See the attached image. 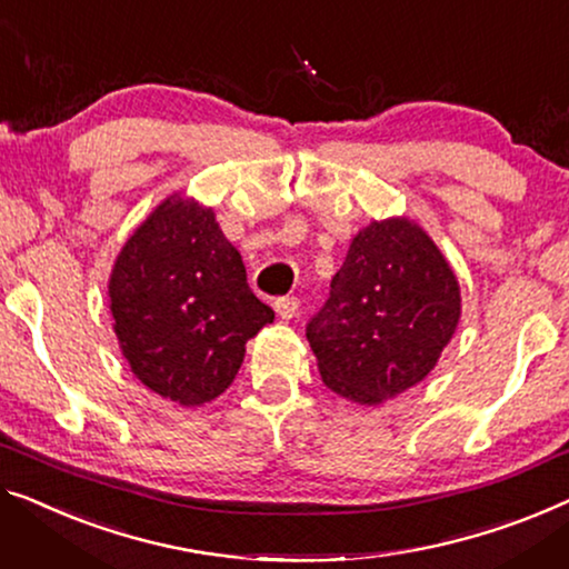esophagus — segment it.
Masks as SVG:
<instances>
[{
    "label": "esophagus",
    "mask_w": 569,
    "mask_h": 569,
    "mask_svg": "<svg viewBox=\"0 0 569 569\" xmlns=\"http://www.w3.org/2000/svg\"><path fill=\"white\" fill-rule=\"evenodd\" d=\"M299 307H301V301L296 299V296H283V299L273 301V309L281 319H293L296 313H299Z\"/></svg>",
    "instance_id": "obj_1"
}]
</instances>
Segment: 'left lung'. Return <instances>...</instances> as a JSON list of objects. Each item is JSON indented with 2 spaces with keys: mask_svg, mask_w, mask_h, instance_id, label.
Returning a JSON list of instances; mask_svg holds the SVG:
<instances>
[{
  "mask_svg": "<svg viewBox=\"0 0 569 569\" xmlns=\"http://www.w3.org/2000/svg\"><path fill=\"white\" fill-rule=\"evenodd\" d=\"M460 311L442 252L419 224L393 217L355 234L307 339L327 388L376 406L435 370Z\"/></svg>",
  "mask_w": 569,
  "mask_h": 569,
  "instance_id": "obj_1",
  "label": "left lung"
}]
</instances>
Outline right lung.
Here are the masks:
<instances>
[{
  "label": "right lung",
  "instance_id": "add662e5",
  "mask_svg": "<svg viewBox=\"0 0 569 569\" xmlns=\"http://www.w3.org/2000/svg\"><path fill=\"white\" fill-rule=\"evenodd\" d=\"M109 311L142 386L181 406L222 396L244 345L273 321L214 211L173 193L130 234L109 276Z\"/></svg>",
  "mask_w": 569,
  "mask_h": 569
}]
</instances>
